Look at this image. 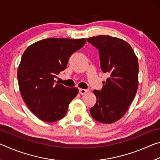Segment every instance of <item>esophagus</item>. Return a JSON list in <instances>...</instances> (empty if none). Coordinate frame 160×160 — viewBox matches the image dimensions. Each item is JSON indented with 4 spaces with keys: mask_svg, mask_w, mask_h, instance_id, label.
<instances>
[{
    "mask_svg": "<svg viewBox=\"0 0 160 160\" xmlns=\"http://www.w3.org/2000/svg\"><path fill=\"white\" fill-rule=\"evenodd\" d=\"M88 90H85V89H79V92L81 94H85L86 92H88Z\"/></svg>",
    "mask_w": 160,
    "mask_h": 160,
    "instance_id": "esophagus-1",
    "label": "esophagus"
}]
</instances>
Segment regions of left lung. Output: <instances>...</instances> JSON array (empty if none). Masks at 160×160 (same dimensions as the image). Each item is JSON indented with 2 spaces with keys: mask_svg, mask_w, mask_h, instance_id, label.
<instances>
[{
  "mask_svg": "<svg viewBox=\"0 0 160 160\" xmlns=\"http://www.w3.org/2000/svg\"><path fill=\"white\" fill-rule=\"evenodd\" d=\"M99 50L102 70L109 75L101 90H94L97 102L90 109L94 120L116 122L125 114L138 86V62L132 47L123 40L108 35L88 39Z\"/></svg>",
  "mask_w": 160,
  "mask_h": 160,
  "instance_id": "left-lung-1",
  "label": "left lung"
}]
</instances>
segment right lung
Wrapping results in <instances>:
<instances>
[{
	"mask_svg": "<svg viewBox=\"0 0 160 160\" xmlns=\"http://www.w3.org/2000/svg\"><path fill=\"white\" fill-rule=\"evenodd\" d=\"M85 42V39L49 38L34 43L24 52L18 70L19 88L27 106L41 120L63 118L78 94V88H67L54 79Z\"/></svg>",
	"mask_w": 160,
	"mask_h": 160,
	"instance_id": "1",
	"label": "right lung"
}]
</instances>
